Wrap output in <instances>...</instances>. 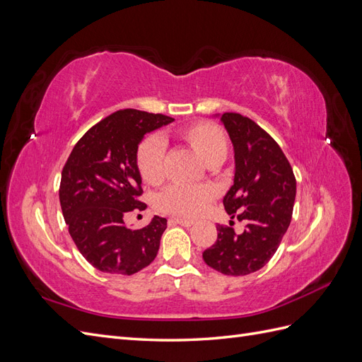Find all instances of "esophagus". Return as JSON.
Segmentation results:
<instances>
[{
    "label": "esophagus",
    "instance_id": "esophagus-1",
    "mask_svg": "<svg viewBox=\"0 0 362 362\" xmlns=\"http://www.w3.org/2000/svg\"><path fill=\"white\" fill-rule=\"evenodd\" d=\"M170 222L178 223V225H181V226H192V225L194 223L193 221H190V218H182V217H172Z\"/></svg>",
    "mask_w": 362,
    "mask_h": 362
}]
</instances>
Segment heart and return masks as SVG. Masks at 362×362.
<instances>
[{
	"instance_id": "1",
	"label": "heart",
	"mask_w": 362,
	"mask_h": 362,
	"mask_svg": "<svg viewBox=\"0 0 362 362\" xmlns=\"http://www.w3.org/2000/svg\"><path fill=\"white\" fill-rule=\"evenodd\" d=\"M180 136L187 141L189 146L198 154L208 166H217L225 161L229 141L223 131L214 124L198 122L185 127ZM164 152L166 145L158 136H148L140 141L136 151V168L145 182L158 185L166 177L164 170ZM213 185H170L161 192L157 198V208L164 213L182 217H194L201 214L206 205L216 198Z\"/></svg>"
}]
</instances>
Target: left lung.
Wrapping results in <instances>:
<instances>
[{
  "instance_id": "left-lung-1",
  "label": "left lung",
  "mask_w": 362,
  "mask_h": 362,
  "mask_svg": "<svg viewBox=\"0 0 362 362\" xmlns=\"http://www.w3.org/2000/svg\"><path fill=\"white\" fill-rule=\"evenodd\" d=\"M234 145L235 175L223 198L226 213L245 222V231L218 225L217 240L204 250L208 266L229 276H245L275 255L291 222L296 178L287 157L270 134L238 113H223ZM229 225H234L231 221Z\"/></svg>"
}]
</instances>
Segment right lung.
<instances>
[{
    "instance_id": "right-lung-1",
    "label": "right lung",
    "mask_w": 362,
    "mask_h": 362,
    "mask_svg": "<svg viewBox=\"0 0 362 362\" xmlns=\"http://www.w3.org/2000/svg\"><path fill=\"white\" fill-rule=\"evenodd\" d=\"M173 117L125 108L104 117L76 141L62 170L60 205L69 234L90 264L112 275H134L149 266L168 228L164 217L129 229L124 216L145 210L136 151L146 133Z\"/></svg>"
}]
</instances>
